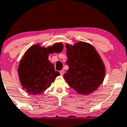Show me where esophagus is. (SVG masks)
<instances>
[{
  "label": "esophagus",
  "instance_id": "34e87169",
  "mask_svg": "<svg viewBox=\"0 0 127 127\" xmlns=\"http://www.w3.org/2000/svg\"><path fill=\"white\" fill-rule=\"evenodd\" d=\"M60 75H61V76H63V75H64V71L63 70H62L60 72Z\"/></svg>",
  "mask_w": 127,
  "mask_h": 127
}]
</instances>
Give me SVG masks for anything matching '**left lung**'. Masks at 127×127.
Wrapping results in <instances>:
<instances>
[{"mask_svg":"<svg viewBox=\"0 0 127 127\" xmlns=\"http://www.w3.org/2000/svg\"><path fill=\"white\" fill-rule=\"evenodd\" d=\"M69 69L63 75L68 85L78 93L90 94L102 84L105 67L99 54L91 44L79 41L66 44Z\"/></svg>","mask_w":127,"mask_h":127,"instance_id":"left-lung-1","label":"left lung"}]
</instances>
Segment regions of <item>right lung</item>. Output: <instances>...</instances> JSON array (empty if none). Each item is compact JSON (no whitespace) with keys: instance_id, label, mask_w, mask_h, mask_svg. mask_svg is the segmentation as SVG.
I'll use <instances>...</instances> for the list:
<instances>
[{"instance_id":"obj_1","label":"right lung","mask_w":127,"mask_h":127,"mask_svg":"<svg viewBox=\"0 0 127 127\" xmlns=\"http://www.w3.org/2000/svg\"><path fill=\"white\" fill-rule=\"evenodd\" d=\"M61 46L62 43H57L45 48L36 44L25 52L17 71L21 86L28 93L41 94L60 75L55 70L48 57L49 54L60 52Z\"/></svg>"}]
</instances>
